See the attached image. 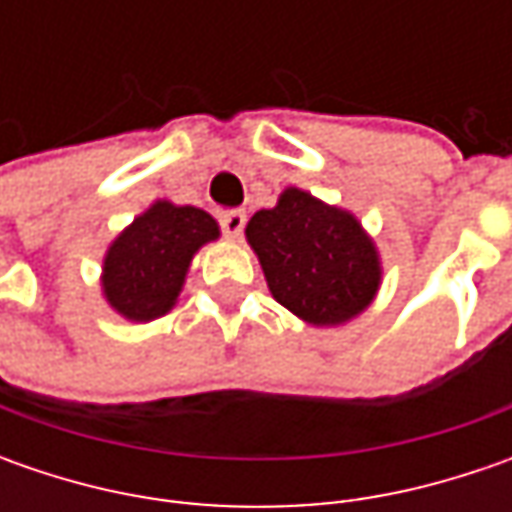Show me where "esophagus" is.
<instances>
[{"mask_svg":"<svg viewBox=\"0 0 512 512\" xmlns=\"http://www.w3.org/2000/svg\"><path fill=\"white\" fill-rule=\"evenodd\" d=\"M247 216L242 210H227L219 216V227H222V233H225L227 239H239L242 236V230H245Z\"/></svg>","mask_w":512,"mask_h":512,"instance_id":"34e87169","label":"esophagus"}]
</instances>
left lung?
<instances>
[{"mask_svg":"<svg viewBox=\"0 0 512 512\" xmlns=\"http://www.w3.org/2000/svg\"><path fill=\"white\" fill-rule=\"evenodd\" d=\"M279 305L310 325H342L373 302L382 267L356 216L299 187L245 227Z\"/></svg>","mask_w":512,"mask_h":512,"instance_id":"8db88e82","label":"left lung"}]
</instances>
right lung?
<instances>
[{
  "label": "right lung",
  "instance_id": "1",
  "mask_svg": "<svg viewBox=\"0 0 512 512\" xmlns=\"http://www.w3.org/2000/svg\"><path fill=\"white\" fill-rule=\"evenodd\" d=\"M216 236V219L199 207H148L105 256L102 287L110 307L130 322L165 316L176 305L193 253Z\"/></svg>",
  "mask_w": 512,
  "mask_h": 512
}]
</instances>
